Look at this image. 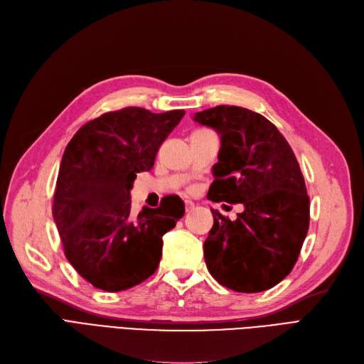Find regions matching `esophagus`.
<instances>
[{
	"label": "esophagus",
	"instance_id": "esophagus-1",
	"mask_svg": "<svg viewBox=\"0 0 364 364\" xmlns=\"http://www.w3.org/2000/svg\"><path fill=\"white\" fill-rule=\"evenodd\" d=\"M186 213H191L192 212V210L195 208V204L192 203V201H186Z\"/></svg>",
	"mask_w": 364,
	"mask_h": 364
}]
</instances>
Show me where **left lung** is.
Instances as JSON below:
<instances>
[{
    "instance_id": "8db88e82",
    "label": "left lung",
    "mask_w": 364,
    "mask_h": 364,
    "mask_svg": "<svg viewBox=\"0 0 364 364\" xmlns=\"http://www.w3.org/2000/svg\"><path fill=\"white\" fill-rule=\"evenodd\" d=\"M193 119L220 134L207 198L245 207L236 220L212 210L215 224L204 242L208 272L234 291L271 289L290 274L309 231L310 199L299 163L260 113L216 105Z\"/></svg>"
}]
</instances>
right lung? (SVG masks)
I'll return each instance as SVG.
<instances>
[{
	"instance_id": "obj_1",
	"label": "right lung",
	"mask_w": 364,
	"mask_h": 364,
	"mask_svg": "<svg viewBox=\"0 0 364 364\" xmlns=\"http://www.w3.org/2000/svg\"><path fill=\"white\" fill-rule=\"evenodd\" d=\"M184 110L142 107L107 112L86 122L68 144L58 169L53 218L66 259L105 291L137 286L157 271L163 236L184 215L177 195L132 215L136 173L151 171L157 151Z\"/></svg>"
}]
</instances>
